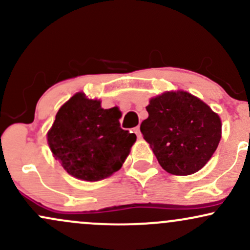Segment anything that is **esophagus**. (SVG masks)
Masks as SVG:
<instances>
[{"instance_id": "obj_1", "label": "esophagus", "mask_w": 250, "mask_h": 250, "mask_svg": "<svg viewBox=\"0 0 250 250\" xmlns=\"http://www.w3.org/2000/svg\"><path fill=\"white\" fill-rule=\"evenodd\" d=\"M134 131H135V134H136V136L139 137V139H141V137H142V134H141V131H140V127H139V125H137V127H135V128H134Z\"/></svg>"}]
</instances>
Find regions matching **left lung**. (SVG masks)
<instances>
[{
	"label": "left lung",
	"mask_w": 250,
	"mask_h": 250,
	"mask_svg": "<svg viewBox=\"0 0 250 250\" xmlns=\"http://www.w3.org/2000/svg\"><path fill=\"white\" fill-rule=\"evenodd\" d=\"M143 139L160 166L173 175H190L206 166L221 140V120L205 102L187 91H167L146 107Z\"/></svg>",
	"instance_id": "obj_1"
}]
</instances>
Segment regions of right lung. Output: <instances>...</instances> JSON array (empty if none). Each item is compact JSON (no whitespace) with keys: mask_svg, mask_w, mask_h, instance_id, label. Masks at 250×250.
I'll return each mask as SVG.
<instances>
[{"mask_svg":"<svg viewBox=\"0 0 250 250\" xmlns=\"http://www.w3.org/2000/svg\"><path fill=\"white\" fill-rule=\"evenodd\" d=\"M119 108L103 109L101 101L77 93L57 111L48 131L54 157L68 174L83 181H99L122 167L136 135L120 127Z\"/></svg>","mask_w":250,"mask_h":250,"instance_id":"obj_1","label":"right lung"}]
</instances>
